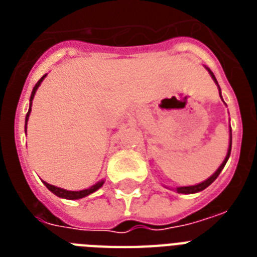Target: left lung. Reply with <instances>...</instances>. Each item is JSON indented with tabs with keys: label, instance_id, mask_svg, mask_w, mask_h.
I'll list each match as a JSON object with an SVG mask.
<instances>
[{
	"label": "left lung",
	"instance_id": "8db88e82",
	"mask_svg": "<svg viewBox=\"0 0 257 257\" xmlns=\"http://www.w3.org/2000/svg\"><path fill=\"white\" fill-rule=\"evenodd\" d=\"M208 69V68H207ZM208 72H209V74L212 76V78H213V81L217 84V80H216L215 77V74L212 73L211 70L208 69ZM217 86H219V84H217ZM220 89V88H219ZM220 97H221V93H220ZM231 132V139H229V148H228V153H227V156H225V159H224L223 161V164L220 165L219 169L213 173V175L209 177V179H207L205 181H203V183H200V184H196V185H191V187H179V188H176V191L179 192V193H196V192H200V191H203V189H205L207 187H209L213 181H215L216 179H217V176L220 175V172L223 171V168L225 167V164H227V161L228 159H229V155H231V148H232V131H229Z\"/></svg>",
	"mask_w": 257,
	"mask_h": 257
}]
</instances>
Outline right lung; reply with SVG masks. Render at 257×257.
I'll return each mask as SVG.
<instances>
[{"mask_svg":"<svg viewBox=\"0 0 257 257\" xmlns=\"http://www.w3.org/2000/svg\"><path fill=\"white\" fill-rule=\"evenodd\" d=\"M46 77L45 76H42L40 80H38V82L36 84V86L33 88V92H32V94H30V106H32V101H33V97L34 94H36V92H37L38 86H40V84L42 82V80ZM29 106V110H28V113H26V118H25V122H28V118H29V114H30V110H32V108ZM44 184L46 185V188L49 189L50 192H53L54 195L58 196V197H62V199H68V200H77V199H82V197H85V196L90 195V193H93V192H96L98 188L102 187V184H104V180H101V181H98L97 184H94L93 187H90L89 189H84V191H66V189H62V188H58V187H54V185H50V184L45 183L44 181Z\"/></svg>","mask_w":257,"mask_h":257,"instance_id":"add662e5","label":"right lung"}]
</instances>
